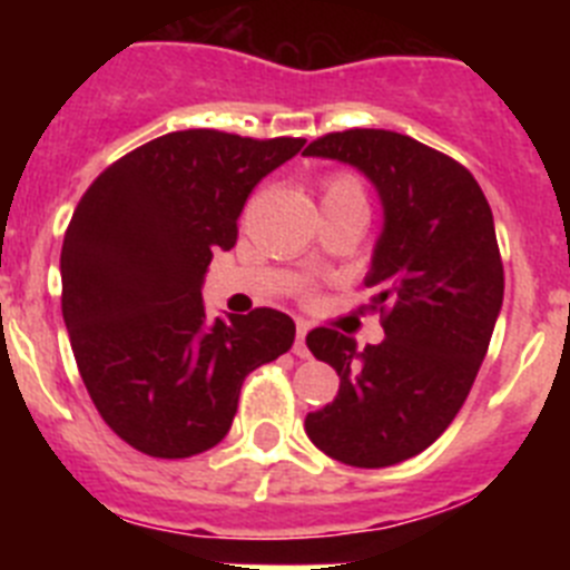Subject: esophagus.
<instances>
[{"mask_svg":"<svg viewBox=\"0 0 570 570\" xmlns=\"http://www.w3.org/2000/svg\"><path fill=\"white\" fill-rule=\"evenodd\" d=\"M305 336H308V328H305V325H299V328H296V342H294V354L299 356V360H308L311 356L308 345H305Z\"/></svg>","mask_w":570,"mask_h":570,"instance_id":"esophagus-1","label":"esophagus"}]
</instances>
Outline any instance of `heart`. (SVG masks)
<instances>
[{
    "mask_svg": "<svg viewBox=\"0 0 570 570\" xmlns=\"http://www.w3.org/2000/svg\"><path fill=\"white\" fill-rule=\"evenodd\" d=\"M356 210V214H367V196L365 185L356 174L347 170H336V174L322 179V210Z\"/></svg>",
    "mask_w": 570,
    "mask_h": 570,
    "instance_id": "1",
    "label": "heart"
}]
</instances>
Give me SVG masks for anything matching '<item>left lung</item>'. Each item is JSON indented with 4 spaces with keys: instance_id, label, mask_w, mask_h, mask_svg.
<instances>
[{
    "instance_id": "obj_1",
    "label": "left lung",
    "mask_w": 570,
    "mask_h": 570,
    "mask_svg": "<svg viewBox=\"0 0 570 570\" xmlns=\"http://www.w3.org/2000/svg\"><path fill=\"white\" fill-rule=\"evenodd\" d=\"M305 156L365 174L385 216L365 276L385 340L360 351L354 336L311 331L340 391L305 434L345 465H396L440 440L488 354L505 291L491 205L471 170L394 130L320 136Z\"/></svg>"
}]
</instances>
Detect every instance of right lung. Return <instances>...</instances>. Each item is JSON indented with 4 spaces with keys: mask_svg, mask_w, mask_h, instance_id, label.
<instances>
[{
    "mask_svg": "<svg viewBox=\"0 0 570 570\" xmlns=\"http://www.w3.org/2000/svg\"><path fill=\"white\" fill-rule=\"evenodd\" d=\"M305 139L176 130L94 179L62 242V316L79 374L119 440L159 460L223 442L254 367L294 345L288 314L256 308L208 322L203 282L214 250L262 176Z\"/></svg>",
    "mask_w": 570,
    "mask_h": 570,
    "instance_id": "obj_1",
    "label": "right lung"
}]
</instances>
